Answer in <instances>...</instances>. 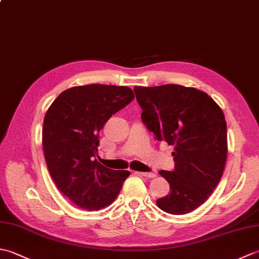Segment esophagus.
I'll return each instance as SVG.
<instances>
[{"label": "esophagus", "mask_w": 259, "mask_h": 259, "mask_svg": "<svg viewBox=\"0 0 259 259\" xmlns=\"http://www.w3.org/2000/svg\"><path fill=\"white\" fill-rule=\"evenodd\" d=\"M136 174H139L140 176H144V177H147V178L156 177V174L155 172H136Z\"/></svg>", "instance_id": "34e87169"}]
</instances>
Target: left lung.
I'll list each match as a JSON object with an SVG mask.
<instances>
[{
	"instance_id": "left-lung-1",
	"label": "left lung",
	"mask_w": 259,
	"mask_h": 259,
	"mask_svg": "<svg viewBox=\"0 0 259 259\" xmlns=\"http://www.w3.org/2000/svg\"><path fill=\"white\" fill-rule=\"evenodd\" d=\"M141 120L156 139L174 146V171L161 170L170 194L161 210L188 213L212 194L227 159V124L221 107L206 92L179 84L135 87Z\"/></svg>"
}]
</instances>
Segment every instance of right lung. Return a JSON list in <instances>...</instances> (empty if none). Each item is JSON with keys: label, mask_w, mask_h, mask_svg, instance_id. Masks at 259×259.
Segmentation results:
<instances>
[{"label": "right lung", "mask_w": 259, "mask_h": 259, "mask_svg": "<svg viewBox=\"0 0 259 259\" xmlns=\"http://www.w3.org/2000/svg\"><path fill=\"white\" fill-rule=\"evenodd\" d=\"M134 98L128 87L79 85L60 93L48 109L42 130L47 166L75 206L99 210L111 205L130 175L106 168L95 157L104 123Z\"/></svg>", "instance_id": "obj_1"}]
</instances>
